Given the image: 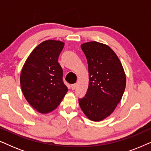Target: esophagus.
Masks as SVG:
<instances>
[{
    "label": "esophagus",
    "mask_w": 151,
    "mask_h": 151,
    "mask_svg": "<svg viewBox=\"0 0 151 151\" xmlns=\"http://www.w3.org/2000/svg\"><path fill=\"white\" fill-rule=\"evenodd\" d=\"M76 87V84H71V88L72 90H75V88Z\"/></svg>",
    "instance_id": "esophagus-1"
}]
</instances>
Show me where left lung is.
<instances>
[{"label": "left lung", "instance_id": "1", "mask_svg": "<svg viewBox=\"0 0 151 151\" xmlns=\"http://www.w3.org/2000/svg\"><path fill=\"white\" fill-rule=\"evenodd\" d=\"M87 60L89 81L79 104L86 116L101 121L113 112L126 87V76L114 51L104 44L92 41L81 45Z\"/></svg>", "mask_w": 151, "mask_h": 151}]
</instances>
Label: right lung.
I'll return each instance as SVG.
<instances>
[{
  "label": "right lung",
  "mask_w": 151,
  "mask_h": 151,
  "mask_svg": "<svg viewBox=\"0 0 151 151\" xmlns=\"http://www.w3.org/2000/svg\"><path fill=\"white\" fill-rule=\"evenodd\" d=\"M64 42L40 43L27 58L20 73V86L27 101L41 113L55 109L67 93L63 71L58 62Z\"/></svg>",
  "instance_id": "add662e5"
}]
</instances>
